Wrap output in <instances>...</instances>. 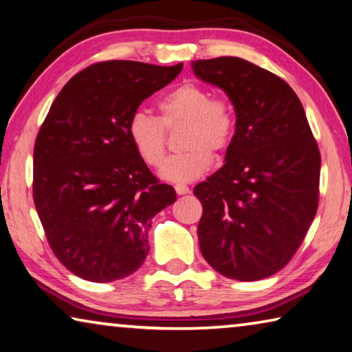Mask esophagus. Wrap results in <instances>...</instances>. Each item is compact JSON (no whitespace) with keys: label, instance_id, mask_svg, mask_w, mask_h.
I'll return each mask as SVG.
<instances>
[{"label":"esophagus","instance_id":"esophagus-1","mask_svg":"<svg viewBox=\"0 0 352 352\" xmlns=\"http://www.w3.org/2000/svg\"><path fill=\"white\" fill-rule=\"evenodd\" d=\"M175 192L178 194V196H183V194L190 192V188H188L186 185H183V183H178V185H175Z\"/></svg>","mask_w":352,"mask_h":352}]
</instances>
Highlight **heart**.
Instances as JSON below:
<instances>
[{
    "label": "heart",
    "instance_id": "b5f03b06",
    "mask_svg": "<svg viewBox=\"0 0 352 352\" xmlns=\"http://www.w3.org/2000/svg\"><path fill=\"white\" fill-rule=\"evenodd\" d=\"M160 118L135 112L129 118L128 135L135 153L146 166L160 167L165 155V128L185 124L182 148L161 167L169 182H191L212 166L213 155H221L232 144L237 117L226 98L212 96L208 88L186 82L166 93L158 101Z\"/></svg>",
    "mask_w": 352,
    "mask_h": 352
}]
</instances>
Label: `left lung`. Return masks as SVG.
<instances>
[{
  "instance_id": "obj_1",
  "label": "left lung",
  "mask_w": 352,
  "mask_h": 352,
  "mask_svg": "<svg viewBox=\"0 0 352 352\" xmlns=\"http://www.w3.org/2000/svg\"><path fill=\"white\" fill-rule=\"evenodd\" d=\"M192 71L228 94L237 117L226 164L194 188L202 256L232 280H262L291 261L316 214L318 144L283 78L237 56L192 61Z\"/></svg>"
}]
</instances>
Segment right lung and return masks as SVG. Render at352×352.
I'll use <instances>...</instances> for the list:
<instances>
[{"instance_id": "right-lung-1", "label": "right lung", "mask_w": 352, "mask_h": 352, "mask_svg": "<svg viewBox=\"0 0 352 352\" xmlns=\"http://www.w3.org/2000/svg\"><path fill=\"white\" fill-rule=\"evenodd\" d=\"M183 65L110 60L63 87L34 144L33 199L47 242L72 274L109 283L148 254L150 219L175 202L135 153L128 123Z\"/></svg>"}]
</instances>
